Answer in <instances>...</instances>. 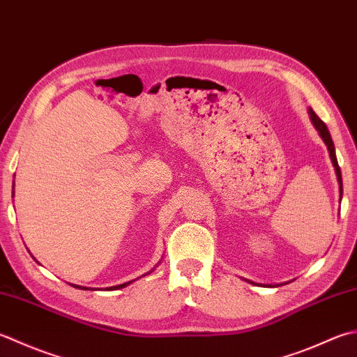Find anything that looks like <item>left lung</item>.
I'll use <instances>...</instances> for the list:
<instances>
[{
    "label": "left lung",
    "mask_w": 357,
    "mask_h": 357,
    "mask_svg": "<svg viewBox=\"0 0 357 357\" xmlns=\"http://www.w3.org/2000/svg\"><path fill=\"white\" fill-rule=\"evenodd\" d=\"M310 116H311V121H312V123H314V127L317 128L319 135L322 136L324 142H325V144H326V146H328V151H330V156H331V160H333V165H334V169H336L337 181H339V184H340V197H342V173H340V167H339V164H337L336 151H334V144H333L331 135H330V131H328L325 122H324L322 119H320L316 113H314V111H312L311 108H310Z\"/></svg>",
    "instance_id": "8db88e82"
}]
</instances>
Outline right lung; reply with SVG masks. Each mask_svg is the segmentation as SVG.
I'll return each mask as SVG.
<instances>
[{
    "instance_id": "right-lung-1",
    "label": "right lung",
    "mask_w": 357,
    "mask_h": 357,
    "mask_svg": "<svg viewBox=\"0 0 357 357\" xmlns=\"http://www.w3.org/2000/svg\"><path fill=\"white\" fill-rule=\"evenodd\" d=\"M131 282H127V283H123V284H117V286H111L109 288V291L111 289H121V288H125V286H128ZM75 286V284H74ZM75 288H80V286H75ZM82 289H86V288H82Z\"/></svg>"
}]
</instances>
